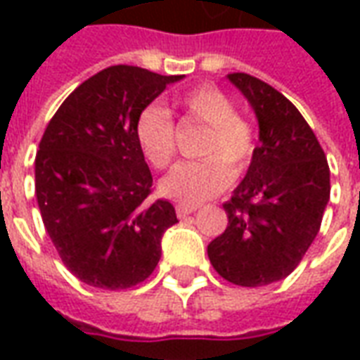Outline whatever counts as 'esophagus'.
Returning a JSON list of instances; mask_svg holds the SVG:
<instances>
[{
    "label": "esophagus",
    "instance_id": "1",
    "mask_svg": "<svg viewBox=\"0 0 360 360\" xmlns=\"http://www.w3.org/2000/svg\"><path fill=\"white\" fill-rule=\"evenodd\" d=\"M198 208H200L198 204H183V202L175 204V212H177V216H179V218H187L188 214H193V212H196Z\"/></svg>",
    "mask_w": 360,
    "mask_h": 360
}]
</instances>
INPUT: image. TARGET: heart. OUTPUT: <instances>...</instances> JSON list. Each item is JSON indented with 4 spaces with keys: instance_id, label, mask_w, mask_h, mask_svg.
Masks as SVG:
<instances>
[{
    "instance_id": "heart-1",
    "label": "heart",
    "mask_w": 360,
    "mask_h": 360,
    "mask_svg": "<svg viewBox=\"0 0 360 360\" xmlns=\"http://www.w3.org/2000/svg\"><path fill=\"white\" fill-rule=\"evenodd\" d=\"M188 121L206 127L198 144V162H185L162 181V193L179 202L208 200L229 187L233 175L247 172L257 154V129L237 113L233 98L214 84H200L175 102ZM139 148L152 167L165 169L177 152V133L172 115L148 105L134 123Z\"/></svg>"
}]
</instances>
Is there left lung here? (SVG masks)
Wrapping results in <instances>:
<instances>
[{"label":"left lung","instance_id":"left-lung-1","mask_svg":"<svg viewBox=\"0 0 360 360\" xmlns=\"http://www.w3.org/2000/svg\"><path fill=\"white\" fill-rule=\"evenodd\" d=\"M252 105L260 142L245 179L224 204L227 227L208 245L214 270L241 287L287 278L320 231L330 167L299 110L268 82L231 73Z\"/></svg>","mask_w":360,"mask_h":360}]
</instances>
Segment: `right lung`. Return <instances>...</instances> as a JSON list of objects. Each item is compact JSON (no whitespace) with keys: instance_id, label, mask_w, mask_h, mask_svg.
I'll return each instance as SVG.
<instances>
[{"instance_id":"add662e5","label":"right lung","mask_w":360,"mask_h":360,"mask_svg":"<svg viewBox=\"0 0 360 360\" xmlns=\"http://www.w3.org/2000/svg\"><path fill=\"white\" fill-rule=\"evenodd\" d=\"M181 75L111 65L79 84L50 119L34 187L46 231L67 270L100 289H129L154 271L175 208L152 200L134 123Z\"/></svg>"}]
</instances>
